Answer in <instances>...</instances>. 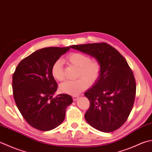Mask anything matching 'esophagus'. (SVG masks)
<instances>
[{"label":"esophagus","mask_w":152,"mask_h":152,"mask_svg":"<svg viewBox=\"0 0 152 152\" xmlns=\"http://www.w3.org/2000/svg\"><path fill=\"white\" fill-rule=\"evenodd\" d=\"M78 97H78V96H73V97H72V98H73V100H74V101H76L77 99H78Z\"/></svg>","instance_id":"34e87169"}]
</instances>
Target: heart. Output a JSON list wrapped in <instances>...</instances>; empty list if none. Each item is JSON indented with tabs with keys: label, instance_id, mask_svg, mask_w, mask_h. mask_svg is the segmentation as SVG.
<instances>
[{
	"label": "heart",
	"instance_id": "1",
	"mask_svg": "<svg viewBox=\"0 0 152 152\" xmlns=\"http://www.w3.org/2000/svg\"><path fill=\"white\" fill-rule=\"evenodd\" d=\"M68 64L78 68L76 80H68L60 86L62 92L70 95H78L85 90L89 84H94L99 78L101 64L97 60H91L90 56L81 53H72L66 58ZM51 74L55 80L62 81L64 79L63 64L61 59L53 64Z\"/></svg>",
	"mask_w": 152,
	"mask_h": 152
}]
</instances>
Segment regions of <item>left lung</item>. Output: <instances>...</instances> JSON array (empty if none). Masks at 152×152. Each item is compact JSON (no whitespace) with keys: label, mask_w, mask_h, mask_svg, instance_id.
Wrapping results in <instances>:
<instances>
[{"label":"left lung","mask_w":152,"mask_h":152,"mask_svg":"<svg viewBox=\"0 0 152 152\" xmlns=\"http://www.w3.org/2000/svg\"><path fill=\"white\" fill-rule=\"evenodd\" d=\"M70 47L91 55L101 64L99 78L84 94L90 103L86 121L103 132L119 129L129 117L136 96L135 78L126 59L103 42Z\"/></svg>","instance_id":"1"}]
</instances>
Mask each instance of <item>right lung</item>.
Here are the masks:
<instances>
[{
    "instance_id": "1",
    "label": "right lung",
    "mask_w": 152,
    "mask_h": 152,
    "mask_svg": "<svg viewBox=\"0 0 152 152\" xmlns=\"http://www.w3.org/2000/svg\"><path fill=\"white\" fill-rule=\"evenodd\" d=\"M69 47H46L21 61L12 76L13 96L18 109L29 124L49 131L63 122L66 109L72 103L70 95L53 96L57 83L51 74L54 62Z\"/></svg>"
}]
</instances>
